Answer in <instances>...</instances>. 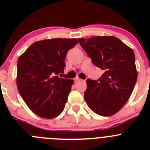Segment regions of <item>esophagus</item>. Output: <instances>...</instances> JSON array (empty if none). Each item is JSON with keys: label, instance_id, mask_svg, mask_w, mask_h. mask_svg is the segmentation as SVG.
<instances>
[{"label": "esophagus", "instance_id": "34e87169", "mask_svg": "<svg viewBox=\"0 0 150 150\" xmlns=\"http://www.w3.org/2000/svg\"><path fill=\"white\" fill-rule=\"evenodd\" d=\"M81 81V78H75V82H78V81Z\"/></svg>", "mask_w": 150, "mask_h": 150}]
</instances>
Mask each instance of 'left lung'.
<instances>
[{"mask_svg": "<svg viewBox=\"0 0 150 150\" xmlns=\"http://www.w3.org/2000/svg\"><path fill=\"white\" fill-rule=\"evenodd\" d=\"M78 40L93 64L104 71L97 81L87 80L85 101L96 114L112 115L125 105L137 82L134 51L114 36Z\"/></svg>", "mask_w": 150, "mask_h": 150, "instance_id": "obj_1", "label": "left lung"}]
</instances>
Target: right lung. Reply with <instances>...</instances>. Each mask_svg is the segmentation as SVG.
I'll return each mask as SVG.
<instances>
[{
  "label": "right lung",
  "mask_w": 150,
  "mask_h": 150,
  "mask_svg": "<svg viewBox=\"0 0 150 150\" xmlns=\"http://www.w3.org/2000/svg\"><path fill=\"white\" fill-rule=\"evenodd\" d=\"M78 43L75 38L39 40L18 59V91L31 111L39 117L54 118L64 110L74 81L60 78L58 75L64 72L67 51Z\"/></svg>",
  "instance_id": "right-lung-1"
}]
</instances>
